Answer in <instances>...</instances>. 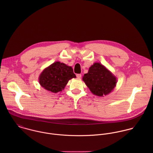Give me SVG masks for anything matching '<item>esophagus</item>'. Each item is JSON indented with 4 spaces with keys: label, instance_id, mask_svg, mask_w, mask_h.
Segmentation results:
<instances>
[{
    "label": "esophagus",
    "instance_id": "34e87169",
    "mask_svg": "<svg viewBox=\"0 0 153 153\" xmlns=\"http://www.w3.org/2000/svg\"><path fill=\"white\" fill-rule=\"evenodd\" d=\"M76 77H77L78 78H80L81 77L82 75H81V74H77L76 75Z\"/></svg>",
    "mask_w": 153,
    "mask_h": 153
}]
</instances>
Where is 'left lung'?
I'll return each mask as SVG.
<instances>
[{
  "label": "left lung",
  "mask_w": 153,
  "mask_h": 153,
  "mask_svg": "<svg viewBox=\"0 0 153 153\" xmlns=\"http://www.w3.org/2000/svg\"><path fill=\"white\" fill-rule=\"evenodd\" d=\"M83 81L92 94L100 97L108 94L117 83L116 78L99 63H95L89 68L88 72L83 76Z\"/></svg>",
  "instance_id": "left-lung-1"
}]
</instances>
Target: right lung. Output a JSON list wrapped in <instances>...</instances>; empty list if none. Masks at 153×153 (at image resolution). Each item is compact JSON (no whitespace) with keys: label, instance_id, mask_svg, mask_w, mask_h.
<instances>
[{"label":"right lung","instance_id":"1","mask_svg":"<svg viewBox=\"0 0 153 153\" xmlns=\"http://www.w3.org/2000/svg\"><path fill=\"white\" fill-rule=\"evenodd\" d=\"M76 75L71 66L64 63L56 62L46 68L39 76L41 85L53 93L61 91L68 81Z\"/></svg>","mask_w":153,"mask_h":153}]
</instances>
